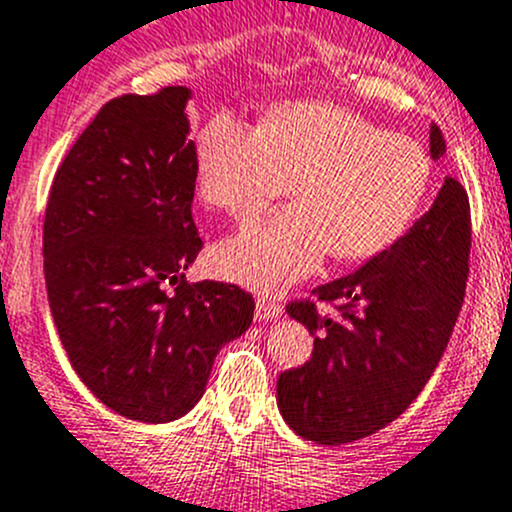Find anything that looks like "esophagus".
Masks as SVG:
<instances>
[{
  "mask_svg": "<svg viewBox=\"0 0 512 512\" xmlns=\"http://www.w3.org/2000/svg\"><path fill=\"white\" fill-rule=\"evenodd\" d=\"M280 315H282V305L275 295H267V292L257 295V310H255L257 320H275V317Z\"/></svg>",
  "mask_w": 512,
  "mask_h": 512,
  "instance_id": "34e87169",
  "label": "esophagus"
}]
</instances>
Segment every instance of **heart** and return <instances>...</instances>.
<instances>
[{
    "label": "heart",
    "instance_id": "heart-1",
    "mask_svg": "<svg viewBox=\"0 0 512 512\" xmlns=\"http://www.w3.org/2000/svg\"><path fill=\"white\" fill-rule=\"evenodd\" d=\"M295 207L247 227L212 255L220 275L280 290L327 252L367 260L398 242L430 185L423 147L325 102L277 107L260 127L217 114L197 135V187L210 207L247 222L285 192Z\"/></svg>",
    "mask_w": 512,
    "mask_h": 512
}]
</instances>
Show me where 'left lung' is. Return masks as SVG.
Masks as SVG:
<instances>
[{"instance_id": "left-lung-1", "label": "left lung", "mask_w": 512, "mask_h": 512, "mask_svg": "<svg viewBox=\"0 0 512 512\" xmlns=\"http://www.w3.org/2000/svg\"><path fill=\"white\" fill-rule=\"evenodd\" d=\"M445 155L430 124V157ZM470 257L468 192L445 177L430 210L360 270L317 287L287 315L315 335L312 357L277 380V408L297 435L342 445L377 433L408 410L438 367L463 307Z\"/></svg>"}]
</instances>
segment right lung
<instances>
[{
	"label": "right lung",
	"instance_id": "obj_1",
	"mask_svg": "<svg viewBox=\"0 0 512 512\" xmlns=\"http://www.w3.org/2000/svg\"><path fill=\"white\" fill-rule=\"evenodd\" d=\"M190 97L165 87L109 99L59 165L44 212L49 310L69 362L140 423L190 413L220 347L255 312L237 285L185 280L202 250Z\"/></svg>",
	"mask_w": 512,
	"mask_h": 512
}]
</instances>
